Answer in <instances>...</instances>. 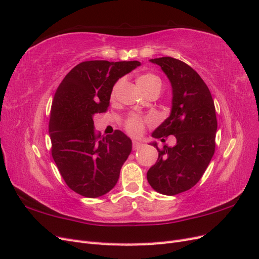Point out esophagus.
<instances>
[{"mask_svg":"<svg viewBox=\"0 0 259 259\" xmlns=\"http://www.w3.org/2000/svg\"><path fill=\"white\" fill-rule=\"evenodd\" d=\"M143 143L142 142H139V141H132V146H133V149L135 151H137V149H140L141 147H143Z\"/></svg>","mask_w":259,"mask_h":259,"instance_id":"1","label":"esophagus"}]
</instances>
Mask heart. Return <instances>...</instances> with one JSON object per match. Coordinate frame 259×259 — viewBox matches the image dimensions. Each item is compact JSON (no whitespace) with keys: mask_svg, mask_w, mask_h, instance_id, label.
Instances as JSON below:
<instances>
[{"mask_svg":"<svg viewBox=\"0 0 259 259\" xmlns=\"http://www.w3.org/2000/svg\"><path fill=\"white\" fill-rule=\"evenodd\" d=\"M155 84L161 85V81H160V78L153 73H145L143 75H141V76L138 78V85L142 90L149 87V86H153ZM119 85H120V80L116 82V84L114 85L113 90H112V96H115ZM147 121H148L147 118H142V117H140V116L132 115L126 121V130L133 136H138V135H140V133H142V131H143L144 124Z\"/></svg>","mask_w":259,"mask_h":259,"instance_id":"obj_1","label":"heart"}]
</instances>
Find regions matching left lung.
<instances>
[{"label":"left lung","mask_w":259,"mask_h":259,"mask_svg":"<svg viewBox=\"0 0 259 259\" xmlns=\"http://www.w3.org/2000/svg\"><path fill=\"white\" fill-rule=\"evenodd\" d=\"M168 76L172 86L171 114L154 132L155 139L177 138L173 147L163 145L157 162L147 171L156 191L174 196L194 187L215 152L218 120L213 98L200 75L185 62L171 57L151 60Z\"/></svg>","instance_id":"left-lung-1"}]
</instances>
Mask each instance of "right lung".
Masks as SVG:
<instances>
[{
    "instance_id": "right-lung-1",
    "label": "right lung",
    "mask_w": 259,
    "mask_h": 259,
    "mask_svg": "<svg viewBox=\"0 0 259 259\" xmlns=\"http://www.w3.org/2000/svg\"><path fill=\"white\" fill-rule=\"evenodd\" d=\"M139 61H84L65 75L53 100L49 136L52 155L62 179L73 191L101 197L117 183L131 153V140L116 130L95 132L94 115L105 113L115 82L135 70Z\"/></svg>"
}]
</instances>
